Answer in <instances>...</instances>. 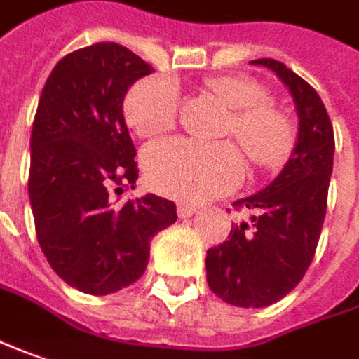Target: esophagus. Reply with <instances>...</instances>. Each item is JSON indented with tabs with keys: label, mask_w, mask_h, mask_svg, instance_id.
Segmentation results:
<instances>
[{
	"label": "esophagus",
	"mask_w": 359,
	"mask_h": 359,
	"mask_svg": "<svg viewBox=\"0 0 359 359\" xmlns=\"http://www.w3.org/2000/svg\"><path fill=\"white\" fill-rule=\"evenodd\" d=\"M177 212H179L180 219H189L191 215L196 212V207L195 205H189V203H180L179 207H177Z\"/></svg>",
	"instance_id": "esophagus-1"
}]
</instances>
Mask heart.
<instances>
[{"instance_id":"1","label":"heart","mask_w":359,"mask_h":359,"mask_svg":"<svg viewBox=\"0 0 359 359\" xmlns=\"http://www.w3.org/2000/svg\"><path fill=\"white\" fill-rule=\"evenodd\" d=\"M233 116L226 133L259 166L275 164L291 142L287 118L269 106L265 86L243 76H217L207 80ZM128 124L140 136L168 133L179 114L177 86L164 78L136 82L124 100ZM144 175L164 195L180 201H205L235 189L241 180V156L233 144H203L189 138H168L144 152Z\"/></svg>"}]
</instances>
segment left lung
<instances>
[{"label":"left lung","mask_w":359,"mask_h":359,"mask_svg":"<svg viewBox=\"0 0 359 359\" xmlns=\"http://www.w3.org/2000/svg\"><path fill=\"white\" fill-rule=\"evenodd\" d=\"M251 64L273 70L289 88L299 133L283 170L263 191L235 201V207L249 209L251 223L235 225L226 241L207 251L210 291L237 307L275 304L304 279L325 219L335 149L318 92L277 60Z\"/></svg>","instance_id":"8db88e82"}]
</instances>
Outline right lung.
<instances>
[{
	"label": "right lung",
	"mask_w": 359,
	"mask_h": 359,
	"mask_svg": "<svg viewBox=\"0 0 359 359\" xmlns=\"http://www.w3.org/2000/svg\"><path fill=\"white\" fill-rule=\"evenodd\" d=\"M150 72L128 48L102 41L64 55L39 96L27 180L36 235L52 269L90 295L133 285L152 237L177 221L163 196L118 201L138 179L122 102Z\"/></svg>",
	"instance_id": "add662e5"
}]
</instances>
